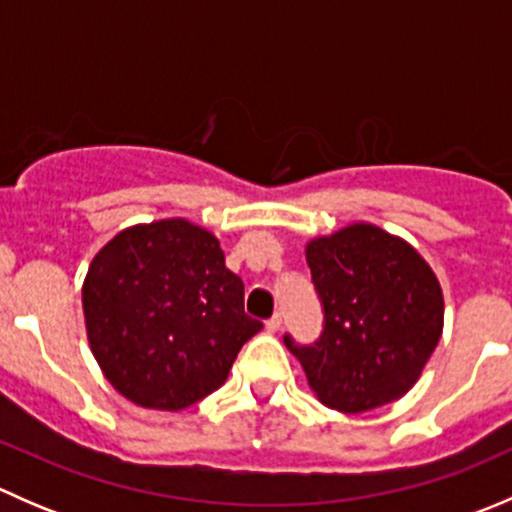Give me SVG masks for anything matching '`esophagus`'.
<instances>
[{
  "mask_svg": "<svg viewBox=\"0 0 512 512\" xmlns=\"http://www.w3.org/2000/svg\"><path fill=\"white\" fill-rule=\"evenodd\" d=\"M265 327L267 332H277V329L282 327V314H272V317L265 322Z\"/></svg>",
  "mask_w": 512,
  "mask_h": 512,
  "instance_id": "esophagus-1",
  "label": "esophagus"
}]
</instances>
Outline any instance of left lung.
Segmentation results:
<instances>
[{"instance_id": "8db88e82", "label": "left lung", "mask_w": 512, "mask_h": 512, "mask_svg": "<svg viewBox=\"0 0 512 512\" xmlns=\"http://www.w3.org/2000/svg\"><path fill=\"white\" fill-rule=\"evenodd\" d=\"M322 304V334L287 349L329 409L361 414L401 399L443 329V294L411 245L374 225H352L307 245Z\"/></svg>"}]
</instances>
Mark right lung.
Here are the masks:
<instances>
[{
	"instance_id": "obj_1",
	"label": "right lung",
	"mask_w": 512,
	"mask_h": 512,
	"mask_svg": "<svg viewBox=\"0 0 512 512\" xmlns=\"http://www.w3.org/2000/svg\"><path fill=\"white\" fill-rule=\"evenodd\" d=\"M91 352L118 394L180 411L223 386L242 344L262 329L220 242L188 220L118 232L84 282Z\"/></svg>"
}]
</instances>
